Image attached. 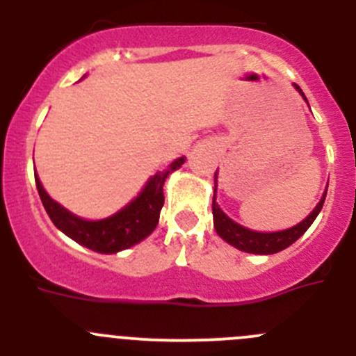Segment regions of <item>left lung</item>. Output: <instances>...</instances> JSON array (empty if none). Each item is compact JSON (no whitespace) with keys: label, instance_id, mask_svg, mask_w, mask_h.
I'll return each instance as SVG.
<instances>
[{"label":"left lung","instance_id":"8db88e82","mask_svg":"<svg viewBox=\"0 0 356 356\" xmlns=\"http://www.w3.org/2000/svg\"><path fill=\"white\" fill-rule=\"evenodd\" d=\"M295 88H297L298 92L304 96V92H302V89L298 88L297 84H295ZM304 99L307 102L305 96ZM325 197H327V191H325L323 198H321L320 204L316 205V209H314V211L311 212V214L302 221V223H298L297 227L288 228V230H283V232L261 234V232L248 230V228L241 227V225H237L235 221H232V219L218 207V204H216V188H214V198H212L214 228L216 232H218L219 237L225 238L228 244L235 245V248L241 249V251L253 253V254H274V253H279V251H283V249H286L288 245L293 244L298 237H302V235L305 234V230L313 225L316 216L320 214L321 207H323L325 204Z\"/></svg>","mask_w":356,"mask_h":356}]
</instances>
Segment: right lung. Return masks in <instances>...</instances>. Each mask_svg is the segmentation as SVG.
<instances>
[{
	"label": "right lung",
	"instance_id": "add662e5",
	"mask_svg": "<svg viewBox=\"0 0 356 356\" xmlns=\"http://www.w3.org/2000/svg\"><path fill=\"white\" fill-rule=\"evenodd\" d=\"M182 163H184V158L175 159L170 167L152 175L145 188L142 189V193L131 204H128L111 218L99 219V221H86V219L73 216L72 212L56 204L45 193V189L42 188V182L38 181L36 175L35 181L43 207L47 211L49 218L52 219V223L63 234L72 237L79 244L92 249V251L111 254L129 248V245L138 244L147 235L152 234V230L158 225L159 211L165 204V197H163L165 179L168 177L170 172L177 170Z\"/></svg>",
	"mask_w": 356,
	"mask_h": 356
}]
</instances>
